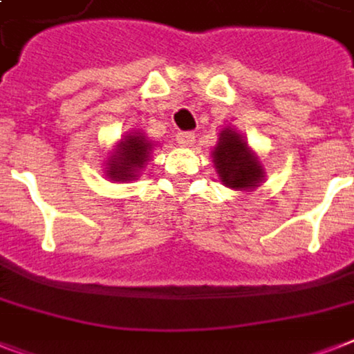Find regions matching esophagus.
I'll use <instances>...</instances> for the list:
<instances>
[{"label":"esophagus","instance_id":"1","mask_svg":"<svg viewBox=\"0 0 354 354\" xmlns=\"http://www.w3.org/2000/svg\"><path fill=\"white\" fill-rule=\"evenodd\" d=\"M176 141L180 147H183V149H189V147H193V143H194V133L180 132L176 136Z\"/></svg>","mask_w":354,"mask_h":354}]
</instances>
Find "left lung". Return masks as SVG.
I'll return each instance as SVG.
<instances>
[{"mask_svg": "<svg viewBox=\"0 0 354 354\" xmlns=\"http://www.w3.org/2000/svg\"><path fill=\"white\" fill-rule=\"evenodd\" d=\"M211 158L218 180L226 187L248 193L263 185L266 180L261 156L248 145L246 138L236 128H222Z\"/></svg>", "mask_w": 354, "mask_h": 354, "instance_id": "obj_1", "label": "left lung"}]
</instances>
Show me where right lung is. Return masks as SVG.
I'll return each instance as SVG.
<instances>
[{
  "mask_svg": "<svg viewBox=\"0 0 354 354\" xmlns=\"http://www.w3.org/2000/svg\"><path fill=\"white\" fill-rule=\"evenodd\" d=\"M152 150L154 143L147 138L143 130L128 132L113 145L112 152H108L104 174L110 182L128 183L138 180L145 165L150 161Z\"/></svg>",
  "mask_w": 354,
  "mask_h": 354,
  "instance_id": "1",
  "label": "right lung"
}]
</instances>
